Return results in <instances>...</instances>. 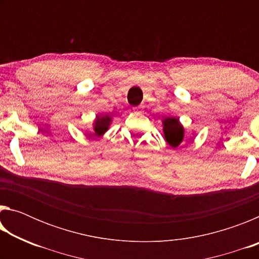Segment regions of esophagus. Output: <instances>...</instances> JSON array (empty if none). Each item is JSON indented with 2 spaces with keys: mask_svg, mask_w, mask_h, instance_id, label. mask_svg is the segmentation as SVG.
Instances as JSON below:
<instances>
[{
  "mask_svg": "<svg viewBox=\"0 0 259 259\" xmlns=\"http://www.w3.org/2000/svg\"><path fill=\"white\" fill-rule=\"evenodd\" d=\"M134 111H135V112H139V107H136V108L134 109Z\"/></svg>",
  "mask_w": 259,
  "mask_h": 259,
  "instance_id": "obj_1",
  "label": "esophagus"
}]
</instances>
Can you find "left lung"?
<instances>
[{
    "mask_svg": "<svg viewBox=\"0 0 259 259\" xmlns=\"http://www.w3.org/2000/svg\"><path fill=\"white\" fill-rule=\"evenodd\" d=\"M162 124H163V134L166 143L172 148H176L181 145L184 139V135H185V130H184V126L179 122V119H177V117H165L162 121Z\"/></svg>",
    "mask_w": 259,
    "mask_h": 259,
    "instance_id": "left-lung-1",
    "label": "left lung"
}]
</instances>
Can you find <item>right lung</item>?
<instances>
[{
  "instance_id": "right-lung-1",
  "label": "right lung",
  "mask_w": 259,
  "mask_h": 259,
  "mask_svg": "<svg viewBox=\"0 0 259 259\" xmlns=\"http://www.w3.org/2000/svg\"><path fill=\"white\" fill-rule=\"evenodd\" d=\"M112 117L109 115H97L94 122V131L95 136L100 137L108 130L109 125H111Z\"/></svg>"
}]
</instances>
